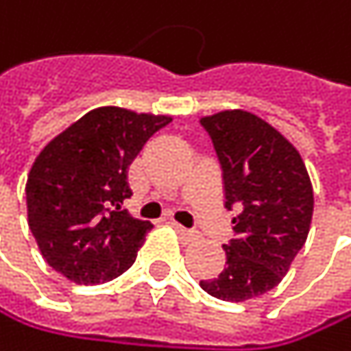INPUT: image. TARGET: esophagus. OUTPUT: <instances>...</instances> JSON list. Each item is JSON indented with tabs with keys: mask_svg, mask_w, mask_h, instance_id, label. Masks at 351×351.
<instances>
[{
	"mask_svg": "<svg viewBox=\"0 0 351 351\" xmlns=\"http://www.w3.org/2000/svg\"><path fill=\"white\" fill-rule=\"evenodd\" d=\"M174 230L179 232V237H181L183 243H193V241H197V237H199L195 230H189V228H185V226H181V224H174Z\"/></svg>",
	"mask_w": 351,
	"mask_h": 351,
	"instance_id": "34e87169",
	"label": "esophagus"
}]
</instances>
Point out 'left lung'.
I'll return each mask as SVG.
<instances>
[{
    "mask_svg": "<svg viewBox=\"0 0 351 351\" xmlns=\"http://www.w3.org/2000/svg\"><path fill=\"white\" fill-rule=\"evenodd\" d=\"M222 164L226 208L239 210L226 267L199 286L214 298L245 302L276 288L304 247L313 185L298 149L261 117L234 108L204 117Z\"/></svg>",
    "mask_w": 351,
    "mask_h": 351,
    "instance_id": "8db88e82",
    "label": "left lung"
}]
</instances>
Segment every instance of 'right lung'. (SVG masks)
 <instances>
[{
  "label": "right lung",
  "instance_id": "1",
  "mask_svg": "<svg viewBox=\"0 0 351 351\" xmlns=\"http://www.w3.org/2000/svg\"><path fill=\"white\" fill-rule=\"evenodd\" d=\"M168 114L100 106L53 137L26 181L28 226L43 259L69 282L92 286L127 271L149 222L121 204L131 197L127 170Z\"/></svg>",
  "mask_w": 351,
  "mask_h": 351
}]
</instances>
